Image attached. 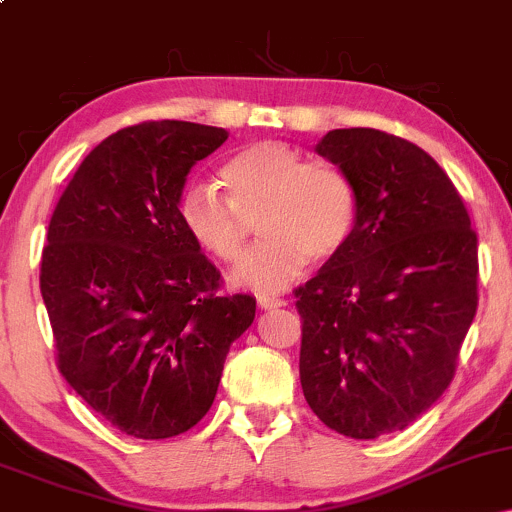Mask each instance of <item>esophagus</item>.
I'll return each mask as SVG.
<instances>
[{
  "label": "esophagus",
  "mask_w": 512,
  "mask_h": 512,
  "mask_svg": "<svg viewBox=\"0 0 512 512\" xmlns=\"http://www.w3.org/2000/svg\"><path fill=\"white\" fill-rule=\"evenodd\" d=\"M260 308L262 310H274V308H281V305H286L284 298H269V296H260Z\"/></svg>",
  "instance_id": "1"
}]
</instances>
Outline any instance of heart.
I'll use <instances>...</instances> for the list:
<instances>
[{
    "mask_svg": "<svg viewBox=\"0 0 512 512\" xmlns=\"http://www.w3.org/2000/svg\"><path fill=\"white\" fill-rule=\"evenodd\" d=\"M226 197L207 182L182 190L178 214L199 250L226 267L248 257L252 226L267 240L238 274L262 296L284 291L310 260L330 264L349 250L358 228V192L342 168L308 161L284 142L245 146L223 163Z\"/></svg>",
    "mask_w": 512,
    "mask_h": 512,
    "instance_id": "heart-1",
    "label": "heart"
}]
</instances>
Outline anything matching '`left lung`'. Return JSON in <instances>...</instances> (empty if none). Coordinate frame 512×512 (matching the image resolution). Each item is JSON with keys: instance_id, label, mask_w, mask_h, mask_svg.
<instances>
[{"instance_id": "1", "label": "left lung", "mask_w": 512, "mask_h": 512, "mask_svg": "<svg viewBox=\"0 0 512 512\" xmlns=\"http://www.w3.org/2000/svg\"><path fill=\"white\" fill-rule=\"evenodd\" d=\"M358 192L339 260L296 289L305 402L332 431H404L455 378L477 315V233L443 168L380 129H332L315 146Z\"/></svg>"}]
</instances>
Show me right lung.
<instances>
[{"mask_svg": "<svg viewBox=\"0 0 512 512\" xmlns=\"http://www.w3.org/2000/svg\"><path fill=\"white\" fill-rule=\"evenodd\" d=\"M228 139L161 120L120 129L81 161L52 211L40 293L57 368L127 436L173 438L207 414L228 349L255 320L248 293L182 228L187 173Z\"/></svg>", "mask_w": 512, "mask_h": 512, "instance_id": "add662e5", "label": "right lung"}]
</instances>
